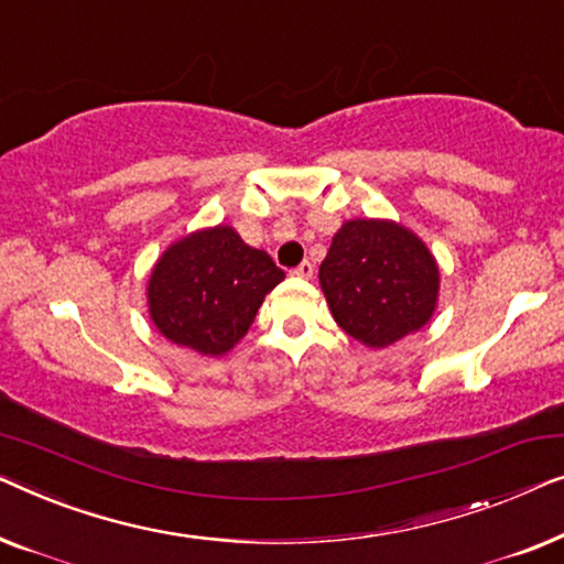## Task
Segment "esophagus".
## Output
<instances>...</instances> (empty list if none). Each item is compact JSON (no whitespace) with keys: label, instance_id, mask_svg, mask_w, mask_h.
<instances>
[{"label":"esophagus","instance_id":"obj_1","mask_svg":"<svg viewBox=\"0 0 564 564\" xmlns=\"http://www.w3.org/2000/svg\"><path fill=\"white\" fill-rule=\"evenodd\" d=\"M291 273H293V275H299V279H312V275H314V265H312V260H304V263H299L296 268H293Z\"/></svg>","mask_w":564,"mask_h":564}]
</instances>
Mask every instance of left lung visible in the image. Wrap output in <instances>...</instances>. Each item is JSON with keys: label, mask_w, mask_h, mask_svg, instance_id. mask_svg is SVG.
I'll return each instance as SVG.
<instances>
[{"label": "left lung", "mask_w": 564, "mask_h": 564, "mask_svg": "<svg viewBox=\"0 0 564 564\" xmlns=\"http://www.w3.org/2000/svg\"><path fill=\"white\" fill-rule=\"evenodd\" d=\"M332 316L368 347H386L430 322L440 271L414 232L393 221L352 219L319 265Z\"/></svg>", "instance_id": "obj_1"}]
</instances>
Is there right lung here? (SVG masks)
Instances as JSON below:
<instances>
[{
    "mask_svg": "<svg viewBox=\"0 0 564 564\" xmlns=\"http://www.w3.org/2000/svg\"><path fill=\"white\" fill-rule=\"evenodd\" d=\"M283 271L232 227H212L171 245L148 283L150 316L163 337L202 355H225L245 337Z\"/></svg>",
    "mask_w": 564,
    "mask_h": 564,
    "instance_id": "right-lung-1",
    "label": "right lung"
}]
</instances>
